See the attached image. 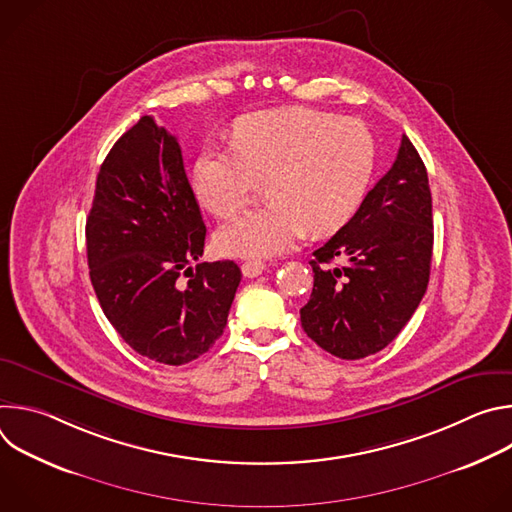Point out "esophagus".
<instances>
[{
    "label": "esophagus",
    "instance_id": "esophagus-1",
    "mask_svg": "<svg viewBox=\"0 0 512 512\" xmlns=\"http://www.w3.org/2000/svg\"><path fill=\"white\" fill-rule=\"evenodd\" d=\"M241 269H243V275H245V277H257V275H261V273L265 271V263L259 261V259H247V261L241 265Z\"/></svg>",
    "mask_w": 512,
    "mask_h": 512
}]
</instances>
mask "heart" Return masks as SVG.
Returning a JSON list of instances; mask_svg holds the SVG:
<instances>
[{"mask_svg": "<svg viewBox=\"0 0 512 512\" xmlns=\"http://www.w3.org/2000/svg\"><path fill=\"white\" fill-rule=\"evenodd\" d=\"M377 145L352 117L291 107L241 117L233 148L200 152L194 164L198 200L216 216L239 214L261 182L263 208L216 231L214 245L231 257H273L308 233L344 227L369 190Z\"/></svg>", "mask_w": 512, "mask_h": 512, "instance_id": "b5f03b06", "label": "heart"}]
</instances>
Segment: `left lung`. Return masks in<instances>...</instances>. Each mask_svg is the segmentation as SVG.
Masks as SVG:
<instances>
[{"instance_id":"8db88e82","label":"left lung","mask_w":512,"mask_h":512,"mask_svg":"<svg viewBox=\"0 0 512 512\" xmlns=\"http://www.w3.org/2000/svg\"><path fill=\"white\" fill-rule=\"evenodd\" d=\"M433 251L427 170L407 135L391 170L310 261L314 289L304 332L326 352L356 360L391 344L417 310ZM336 258L344 266H330Z\"/></svg>"}]
</instances>
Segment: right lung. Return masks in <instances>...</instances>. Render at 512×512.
<instances>
[{
  "instance_id": "obj_1",
  "label": "right lung",
  "mask_w": 512,
  "mask_h": 512,
  "mask_svg": "<svg viewBox=\"0 0 512 512\" xmlns=\"http://www.w3.org/2000/svg\"><path fill=\"white\" fill-rule=\"evenodd\" d=\"M204 237L180 143L143 115L101 164L87 218L95 294L137 354L180 367L225 332L241 269L235 261L192 267Z\"/></svg>"
}]
</instances>
